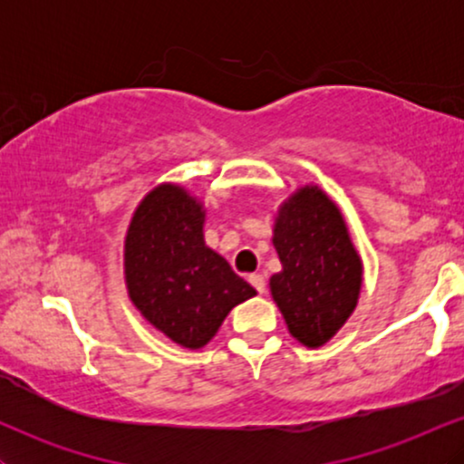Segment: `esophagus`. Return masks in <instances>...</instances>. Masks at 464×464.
Returning <instances> with one entry per match:
<instances>
[{
    "label": "esophagus",
    "mask_w": 464,
    "mask_h": 464,
    "mask_svg": "<svg viewBox=\"0 0 464 464\" xmlns=\"http://www.w3.org/2000/svg\"><path fill=\"white\" fill-rule=\"evenodd\" d=\"M248 281H250V285H253L255 290L259 292V295H264V292H266V279H264V275H257V273L250 275Z\"/></svg>",
    "instance_id": "34e87169"
}]
</instances>
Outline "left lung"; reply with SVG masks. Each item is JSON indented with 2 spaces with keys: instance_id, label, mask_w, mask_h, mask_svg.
I'll list each match as a JSON object with an SVG mask.
<instances>
[{
  "instance_id": "8db88e82",
  "label": "left lung",
  "mask_w": 464,
  "mask_h": 464,
  "mask_svg": "<svg viewBox=\"0 0 464 464\" xmlns=\"http://www.w3.org/2000/svg\"><path fill=\"white\" fill-rule=\"evenodd\" d=\"M273 244L284 270L270 292L287 329L305 347H321L358 305L362 262L343 214L318 188H303L284 202Z\"/></svg>"
}]
</instances>
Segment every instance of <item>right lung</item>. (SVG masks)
Listing matches in <instances>:
<instances>
[{
	"label": "right lung",
	"instance_id": "1",
	"mask_svg": "<svg viewBox=\"0 0 464 464\" xmlns=\"http://www.w3.org/2000/svg\"><path fill=\"white\" fill-rule=\"evenodd\" d=\"M202 222L198 200L179 185H159L137 207L124 244L130 301L188 349L205 347L227 314L257 295L207 246Z\"/></svg>",
	"mask_w": 464,
	"mask_h": 464
}]
</instances>
